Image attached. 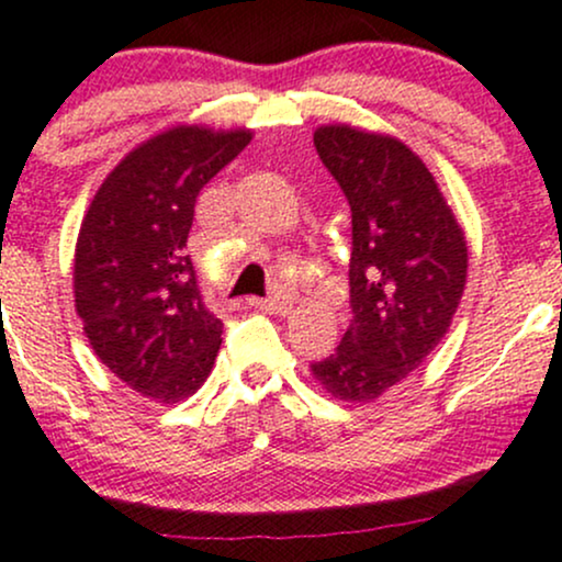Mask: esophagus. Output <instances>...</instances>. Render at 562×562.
<instances>
[{
  "mask_svg": "<svg viewBox=\"0 0 562 562\" xmlns=\"http://www.w3.org/2000/svg\"><path fill=\"white\" fill-rule=\"evenodd\" d=\"M250 304L258 306V310L271 312V315H285L291 310V296L285 291H277L266 299H250Z\"/></svg>",
  "mask_w": 562,
  "mask_h": 562,
  "instance_id": "esophagus-1",
  "label": "esophagus"
}]
</instances>
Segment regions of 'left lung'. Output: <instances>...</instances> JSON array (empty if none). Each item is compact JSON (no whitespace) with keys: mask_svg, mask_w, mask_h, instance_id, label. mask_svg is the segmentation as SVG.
Segmentation results:
<instances>
[{"mask_svg":"<svg viewBox=\"0 0 562 562\" xmlns=\"http://www.w3.org/2000/svg\"><path fill=\"white\" fill-rule=\"evenodd\" d=\"M315 147L352 212V321L312 374L334 398L363 404L445 339L469 247L434 175L401 139L334 123L317 128Z\"/></svg>","mask_w":562,"mask_h":562,"instance_id":"obj_1","label":"left lung"}]
</instances>
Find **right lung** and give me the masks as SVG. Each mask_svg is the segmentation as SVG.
<instances>
[{
  "mask_svg": "<svg viewBox=\"0 0 562 562\" xmlns=\"http://www.w3.org/2000/svg\"><path fill=\"white\" fill-rule=\"evenodd\" d=\"M252 134L175 126L108 175L75 247V306L88 341L128 387L177 404L204 385L223 323L204 306L186 252L199 191Z\"/></svg>",
  "mask_w": 562,
  "mask_h": 562,
  "instance_id": "obj_1",
  "label": "right lung"
}]
</instances>
